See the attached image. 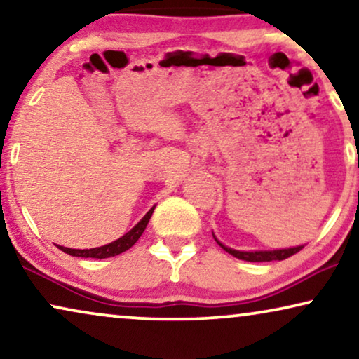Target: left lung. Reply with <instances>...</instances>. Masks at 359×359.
Listing matches in <instances>:
<instances>
[{
	"label": "left lung",
	"instance_id": "obj_1",
	"mask_svg": "<svg viewBox=\"0 0 359 359\" xmlns=\"http://www.w3.org/2000/svg\"><path fill=\"white\" fill-rule=\"evenodd\" d=\"M214 235V233H212ZM215 238V237H214ZM215 242H217L220 247H222L225 252L232 255V257L238 258V259H245V262H252V263H262V262H274V259H278V262H281V259H286L289 257H292V255H296L297 252H301L304 248L302 247H294V248H284V250H271V252H238V250H232L229 247H225L219 242L217 238H215Z\"/></svg>",
	"mask_w": 359,
	"mask_h": 359
}]
</instances>
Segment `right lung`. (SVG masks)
<instances>
[{
    "instance_id": "1",
    "label": "right lung",
    "mask_w": 359,
    "mask_h": 359,
    "mask_svg": "<svg viewBox=\"0 0 359 359\" xmlns=\"http://www.w3.org/2000/svg\"><path fill=\"white\" fill-rule=\"evenodd\" d=\"M154 209L155 205L151 208L149 212L144 215V219L140 220L139 224L135 225L134 229L129 230L126 235H122L121 238H117L116 242H111L107 245H102V247H97V248H90V250H75V248H67V247H60V245H57L58 248L62 250V252H65L68 255H72V257H81V258H109V257H116V255L119 253H124L126 250H129L132 245H134L137 240L140 238V235L144 233V230L147 227V224H149V220L151 217V214H154Z\"/></svg>"
}]
</instances>
